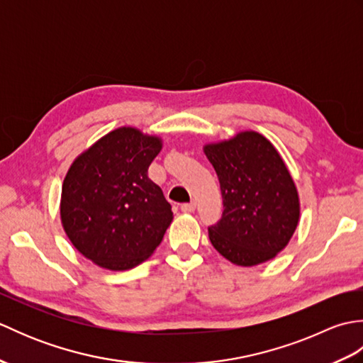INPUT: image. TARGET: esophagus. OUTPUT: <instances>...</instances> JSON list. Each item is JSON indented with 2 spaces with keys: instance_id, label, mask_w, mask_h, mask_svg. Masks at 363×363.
Here are the masks:
<instances>
[{
  "instance_id": "34e87169",
  "label": "esophagus",
  "mask_w": 363,
  "mask_h": 363,
  "mask_svg": "<svg viewBox=\"0 0 363 363\" xmlns=\"http://www.w3.org/2000/svg\"><path fill=\"white\" fill-rule=\"evenodd\" d=\"M195 209H196V203H195V201L186 203V204H182V206H181V211H182V212H186V213L195 212Z\"/></svg>"
}]
</instances>
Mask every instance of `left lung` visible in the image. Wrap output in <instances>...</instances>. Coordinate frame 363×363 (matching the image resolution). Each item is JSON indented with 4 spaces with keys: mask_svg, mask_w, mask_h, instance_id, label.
I'll use <instances>...</instances> for the list:
<instances>
[{
    "mask_svg": "<svg viewBox=\"0 0 363 363\" xmlns=\"http://www.w3.org/2000/svg\"><path fill=\"white\" fill-rule=\"evenodd\" d=\"M204 152L217 172L223 211L209 226L213 248L240 267L259 265L282 251L299 221V198L272 142L254 130L209 143Z\"/></svg>",
    "mask_w": 363,
    "mask_h": 363,
    "instance_id": "left-lung-1",
    "label": "left lung"
}]
</instances>
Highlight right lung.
<instances>
[{"label": "right lung", "mask_w": 363, "mask_h": 363, "mask_svg": "<svg viewBox=\"0 0 363 363\" xmlns=\"http://www.w3.org/2000/svg\"><path fill=\"white\" fill-rule=\"evenodd\" d=\"M159 137L118 128L76 157L64 179L60 218L84 257L123 272L148 259L173 220L164 191L148 177Z\"/></svg>", "instance_id": "obj_1"}]
</instances>
